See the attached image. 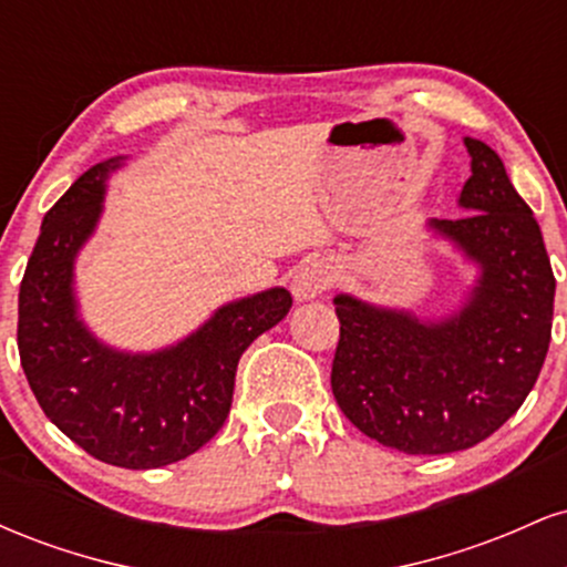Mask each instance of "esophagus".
Wrapping results in <instances>:
<instances>
[{"mask_svg": "<svg viewBox=\"0 0 567 567\" xmlns=\"http://www.w3.org/2000/svg\"><path fill=\"white\" fill-rule=\"evenodd\" d=\"M330 285V275L322 264H303L292 277V296L298 301H309V298L322 296Z\"/></svg>", "mask_w": 567, "mask_h": 567, "instance_id": "esophagus-1", "label": "esophagus"}]
</instances>
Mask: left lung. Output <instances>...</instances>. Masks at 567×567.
I'll return each mask as SVG.
<instances>
[{
	"label": "left lung",
	"instance_id": "1",
	"mask_svg": "<svg viewBox=\"0 0 567 567\" xmlns=\"http://www.w3.org/2000/svg\"><path fill=\"white\" fill-rule=\"evenodd\" d=\"M470 216L432 220L483 266L472 301L442 322H419L349 296L336 298L341 336L333 386L343 415L410 455L466 451L491 437L530 394L551 341L555 275L542 229L504 162L466 138Z\"/></svg>",
	"mask_w": 567,
	"mask_h": 567
}]
</instances>
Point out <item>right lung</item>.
<instances>
[{
  "instance_id": "1",
  "label": "right lung",
  "mask_w": 567,
  "mask_h": 567,
  "mask_svg": "<svg viewBox=\"0 0 567 567\" xmlns=\"http://www.w3.org/2000/svg\"><path fill=\"white\" fill-rule=\"evenodd\" d=\"M97 162L48 210L18 296V351L39 408L90 455L125 470L175 464L218 434L243 351L290 311L285 288L224 306L178 347L148 357L101 347L76 320L71 266L93 231L103 178Z\"/></svg>"
}]
</instances>
